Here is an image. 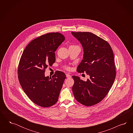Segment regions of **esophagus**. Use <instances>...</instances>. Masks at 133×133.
Listing matches in <instances>:
<instances>
[{"mask_svg": "<svg viewBox=\"0 0 133 133\" xmlns=\"http://www.w3.org/2000/svg\"><path fill=\"white\" fill-rule=\"evenodd\" d=\"M66 77H67V78H71V76L70 75L68 74H66Z\"/></svg>", "mask_w": 133, "mask_h": 133, "instance_id": "obj_1", "label": "esophagus"}]
</instances>
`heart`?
I'll return each mask as SVG.
<instances>
[{"instance_id":"obj_1","label":"heart","mask_w":133,"mask_h":133,"mask_svg":"<svg viewBox=\"0 0 133 133\" xmlns=\"http://www.w3.org/2000/svg\"><path fill=\"white\" fill-rule=\"evenodd\" d=\"M65 68H66V69H67V70H69L70 69V67H68V66H67V67H65Z\"/></svg>"}]
</instances>
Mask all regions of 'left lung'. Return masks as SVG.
I'll return each instance as SVG.
<instances>
[{
  "instance_id": "1",
  "label": "left lung",
  "mask_w": 133,
  "mask_h": 133,
  "mask_svg": "<svg viewBox=\"0 0 133 133\" xmlns=\"http://www.w3.org/2000/svg\"><path fill=\"white\" fill-rule=\"evenodd\" d=\"M82 45L83 57L77 72L90 76L86 81L73 76L72 92L75 98L87 106L101 102L111 88L116 76L113 50L109 43L90 32H72Z\"/></svg>"
}]
</instances>
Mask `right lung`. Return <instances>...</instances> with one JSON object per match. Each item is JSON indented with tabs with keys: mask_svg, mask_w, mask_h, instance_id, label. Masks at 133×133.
I'll return each instance as SVG.
<instances>
[{
	"mask_svg": "<svg viewBox=\"0 0 133 133\" xmlns=\"http://www.w3.org/2000/svg\"><path fill=\"white\" fill-rule=\"evenodd\" d=\"M59 32L46 34L32 40L25 49L18 68V78L24 92L34 103L42 107L56 104L66 75L57 71L45 77V69L56 61L55 51L64 41Z\"/></svg>",
	"mask_w": 133,
	"mask_h": 133,
	"instance_id": "obj_1",
	"label": "right lung"
}]
</instances>
